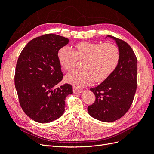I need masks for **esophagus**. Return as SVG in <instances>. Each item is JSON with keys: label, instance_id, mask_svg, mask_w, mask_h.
Instances as JSON below:
<instances>
[{"label": "esophagus", "instance_id": "1", "mask_svg": "<svg viewBox=\"0 0 154 154\" xmlns=\"http://www.w3.org/2000/svg\"><path fill=\"white\" fill-rule=\"evenodd\" d=\"M82 91H83V90L80 89V88H78L76 87H73L74 94H79V93H81Z\"/></svg>", "mask_w": 154, "mask_h": 154}]
</instances>
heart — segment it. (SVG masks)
I'll use <instances>...</instances> for the list:
<instances>
[{"label": "heart", "instance_id": "obj_1", "mask_svg": "<svg viewBox=\"0 0 154 154\" xmlns=\"http://www.w3.org/2000/svg\"><path fill=\"white\" fill-rule=\"evenodd\" d=\"M120 51L112 43H94L81 42L72 50L68 47L60 48L57 53L60 66L70 71L77 60H82V69L73 70L66 76L67 82L77 87L85 86L92 82H103L117 68L120 60Z\"/></svg>", "mask_w": 154, "mask_h": 154}]
</instances>
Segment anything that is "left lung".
I'll return each instance as SVG.
<instances>
[{"label": "left lung", "mask_w": 154, "mask_h": 154, "mask_svg": "<svg viewBox=\"0 0 154 154\" xmlns=\"http://www.w3.org/2000/svg\"><path fill=\"white\" fill-rule=\"evenodd\" d=\"M116 41L120 51V60L111 75L96 87L91 88L96 100L88 106L92 118L112 122L123 116L131 106L137 88V60L126 42L108 35Z\"/></svg>", "instance_id": "8db88e82"}]
</instances>
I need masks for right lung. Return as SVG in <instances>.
Wrapping results in <instances>:
<instances>
[{
	"instance_id": "obj_1",
	"label": "right lung",
	"mask_w": 154,
	"mask_h": 154,
	"mask_svg": "<svg viewBox=\"0 0 154 154\" xmlns=\"http://www.w3.org/2000/svg\"><path fill=\"white\" fill-rule=\"evenodd\" d=\"M69 41L60 35L45 34L27 43L18 57L15 85L19 103L25 114L36 122L59 118L65 111L66 97L72 94L68 83L56 87L63 76L57 53Z\"/></svg>"
}]
</instances>
